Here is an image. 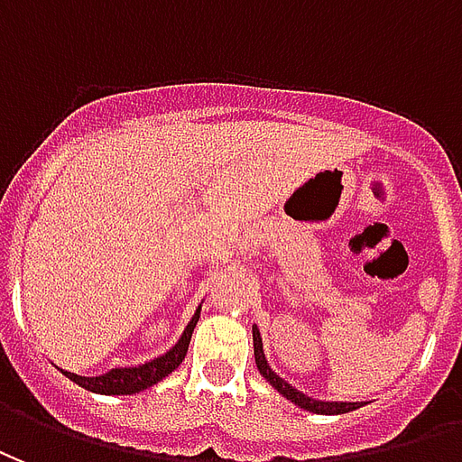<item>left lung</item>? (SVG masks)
<instances>
[{"label":"left lung","mask_w":462,"mask_h":462,"mask_svg":"<svg viewBox=\"0 0 462 462\" xmlns=\"http://www.w3.org/2000/svg\"><path fill=\"white\" fill-rule=\"evenodd\" d=\"M254 355H255V365H258V372L263 374L265 379L271 382V386H275V389H278L288 402L298 403L300 409L312 411V413H346V411H355L362 406V403H346V402H315V399H310V396H305L302 392H298L295 386H291L285 379H281V376L268 366V362H265L263 342H261V332H258V328H254Z\"/></svg>","instance_id":"left-lung-1"}]
</instances>
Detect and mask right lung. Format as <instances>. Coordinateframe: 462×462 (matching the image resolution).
<instances>
[{
	"mask_svg": "<svg viewBox=\"0 0 462 462\" xmlns=\"http://www.w3.org/2000/svg\"><path fill=\"white\" fill-rule=\"evenodd\" d=\"M199 312L201 308L194 312V318L184 329V335L180 337V342L171 346L167 355L157 356L152 362H147L143 366H125V369H110L103 376H79V374H70L63 372L69 376L70 382H76L83 389H88V392L96 393H117V396H127V393H137L147 389V386H152V383L162 382L167 374H171L177 366L184 362V356H187V349H189V339L191 332L197 328L199 322Z\"/></svg>",
	"mask_w": 462,
	"mask_h": 462,
	"instance_id": "right-lung-1",
	"label": "right lung"
}]
</instances>
